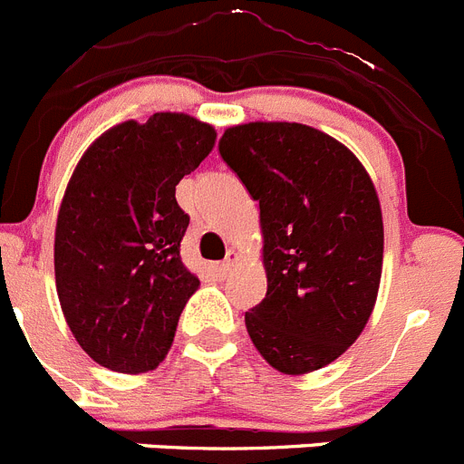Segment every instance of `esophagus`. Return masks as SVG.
I'll list each match as a JSON object with an SVG mask.
<instances>
[{"label":"esophagus","mask_w":464,"mask_h":464,"mask_svg":"<svg viewBox=\"0 0 464 464\" xmlns=\"http://www.w3.org/2000/svg\"><path fill=\"white\" fill-rule=\"evenodd\" d=\"M236 263H237V252H236V249H228L227 258H224L222 263H217V266H215V273L217 275H227L228 270L236 266Z\"/></svg>","instance_id":"34e87169"}]
</instances>
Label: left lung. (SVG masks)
Wrapping results in <instances>:
<instances>
[{
  "mask_svg": "<svg viewBox=\"0 0 464 464\" xmlns=\"http://www.w3.org/2000/svg\"><path fill=\"white\" fill-rule=\"evenodd\" d=\"M219 154L261 210L268 291L245 312L249 337L279 372H314L358 340L377 303V189L352 150L307 124H237Z\"/></svg>",
  "mask_w": 464,
  "mask_h": 464,
  "instance_id": "left-lung-1",
  "label": "left lung"
}]
</instances>
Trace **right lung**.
<instances>
[{
  "instance_id": "right-lung-1",
  "label": "right lung",
  "mask_w": 464,
  "mask_h": 464,
  "mask_svg": "<svg viewBox=\"0 0 464 464\" xmlns=\"http://www.w3.org/2000/svg\"><path fill=\"white\" fill-rule=\"evenodd\" d=\"M217 131L185 112L118 124L87 148L55 228L62 312L99 365L139 374L160 365L198 277L185 268L189 227L175 185L215 148Z\"/></svg>"
}]
</instances>
